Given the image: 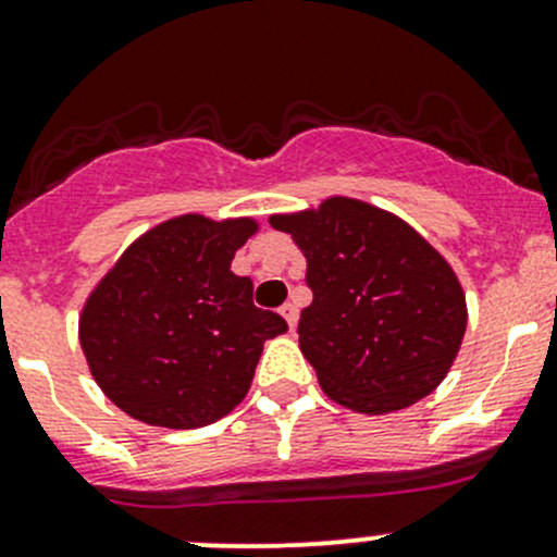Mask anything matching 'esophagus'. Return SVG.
I'll use <instances>...</instances> for the list:
<instances>
[{"label":"esophagus","mask_w":557,"mask_h":557,"mask_svg":"<svg viewBox=\"0 0 557 557\" xmlns=\"http://www.w3.org/2000/svg\"><path fill=\"white\" fill-rule=\"evenodd\" d=\"M280 312H283V318L288 320L290 331H294V329H296V323H299V307L290 305V301H288V305H283V310H280Z\"/></svg>","instance_id":"obj_1"}]
</instances>
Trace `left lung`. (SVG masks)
<instances>
[{
	"mask_svg": "<svg viewBox=\"0 0 557 557\" xmlns=\"http://www.w3.org/2000/svg\"><path fill=\"white\" fill-rule=\"evenodd\" d=\"M307 258L299 347L331 401L387 414L450 372L466 334L458 274L407 221L350 196L269 215Z\"/></svg>",
	"mask_w": 557,
	"mask_h": 557,
	"instance_id": "8db88e82",
	"label": "left lung"
}]
</instances>
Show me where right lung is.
<instances>
[{"label":"right lung","mask_w":557,"mask_h":557,"mask_svg":"<svg viewBox=\"0 0 557 557\" xmlns=\"http://www.w3.org/2000/svg\"><path fill=\"white\" fill-rule=\"evenodd\" d=\"M252 218L188 212L134 239L88 294L77 336L94 380L115 407L161 429H201L247 396L263 342L285 334L252 305L234 252Z\"/></svg>","instance_id":"right-lung-1"}]
</instances>
